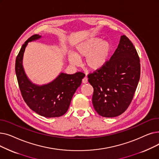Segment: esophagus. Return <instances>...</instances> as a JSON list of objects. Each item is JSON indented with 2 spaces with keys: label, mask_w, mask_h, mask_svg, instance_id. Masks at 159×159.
I'll return each mask as SVG.
<instances>
[{
  "label": "esophagus",
  "mask_w": 159,
  "mask_h": 159,
  "mask_svg": "<svg viewBox=\"0 0 159 159\" xmlns=\"http://www.w3.org/2000/svg\"><path fill=\"white\" fill-rule=\"evenodd\" d=\"M88 82V78L87 77H84V79H82V83H84V84H86V83Z\"/></svg>",
  "instance_id": "obj_1"
}]
</instances>
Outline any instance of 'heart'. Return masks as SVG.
Masks as SVG:
<instances>
[{"mask_svg":"<svg viewBox=\"0 0 159 159\" xmlns=\"http://www.w3.org/2000/svg\"><path fill=\"white\" fill-rule=\"evenodd\" d=\"M112 52V46L108 40L98 37H92L79 44L73 54L68 56L73 65L80 62L79 58H85L88 68L93 71L102 69L107 64Z\"/></svg>","mask_w":159,"mask_h":159,"instance_id":"b5f03b06","label":"heart"}]
</instances>
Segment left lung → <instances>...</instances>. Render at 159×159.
<instances>
[{
  "label": "left lung",
  "instance_id": "1",
  "mask_svg": "<svg viewBox=\"0 0 159 159\" xmlns=\"http://www.w3.org/2000/svg\"><path fill=\"white\" fill-rule=\"evenodd\" d=\"M140 75V58L135 48L126 36L102 69L89 73L88 82L93 88L92 102L104 117L123 113L131 102Z\"/></svg>",
  "mask_w": 159,
  "mask_h": 159
}]
</instances>
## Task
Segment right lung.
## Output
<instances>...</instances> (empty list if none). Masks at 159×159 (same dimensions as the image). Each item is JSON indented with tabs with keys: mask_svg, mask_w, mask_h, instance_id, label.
Returning <instances> with one entry per match:
<instances>
[{
	"mask_svg": "<svg viewBox=\"0 0 159 159\" xmlns=\"http://www.w3.org/2000/svg\"><path fill=\"white\" fill-rule=\"evenodd\" d=\"M40 37L37 34L33 35L22 46L16 58L15 73L24 101L30 109L44 117H58L68 111L71 98L80 86L85 74L82 72L72 75L61 73L49 84L42 86L33 84L24 72L23 55L29 42Z\"/></svg>",
	"mask_w": 159,
	"mask_h": 159,
	"instance_id": "obj_1",
	"label": "right lung"
}]
</instances>
